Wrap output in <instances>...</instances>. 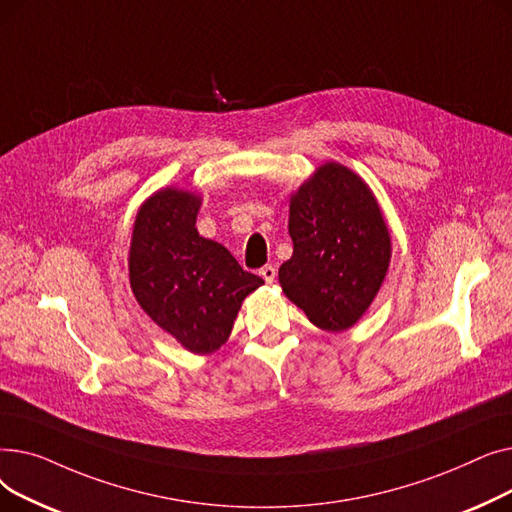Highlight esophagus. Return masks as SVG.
<instances>
[{
  "mask_svg": "<svg viewBox=\"0 0 512 512\" xmlns=\"http://www.w3.org/2000/svg\"><path fill=\"white\" fill-rule=\"evenodd\" d=\"M259 274H261V278H263L267 284L276 282V276H278V272H276V267H274V265H263L261 270H259Z\"/></svg>",
  "mask_w": 512,
  "mask_h": 512,
  "instance_id": "esophagus-1",
  "label": "esophagus"
}]
</instances>
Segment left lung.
<instances>
[{"label": "left lung", "instance_id": "8db88e82", "mask_svg": "<svg viewBox=\"0 0 512 512\" xmlns=\"http://www.w3.org/2000/svg\"><path fill=\"white\" fill-rule=\"evenodd\" d=\"M292 257L280 267L286 297L326 332L355 326L390 263V234L369 186L340 164L321 166L290 199Z\"/></svg>", "mask_w": 512, "mask_h": 512}]
</instances>
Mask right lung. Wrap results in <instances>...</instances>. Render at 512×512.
I'll return each instance as SVG.
<instances>
[{"instance_id":"right-lung-1","label":"right lung","mask_w":512,"mask_h":512,"mask_svg":"<svg viewBox=\"0 0 512 512\" xmlns=\"http://www.w3.org/2000/svg\"><path fill=\"white\" fill-rule=\"evenodd\" d=\"M199 205L178 188L149 197L134 222L128 270L134 297L155 324L191 353L209 355L228 340L240 303L263 280L220 242L199 236Z\"/></svg>"}]
</instances>
